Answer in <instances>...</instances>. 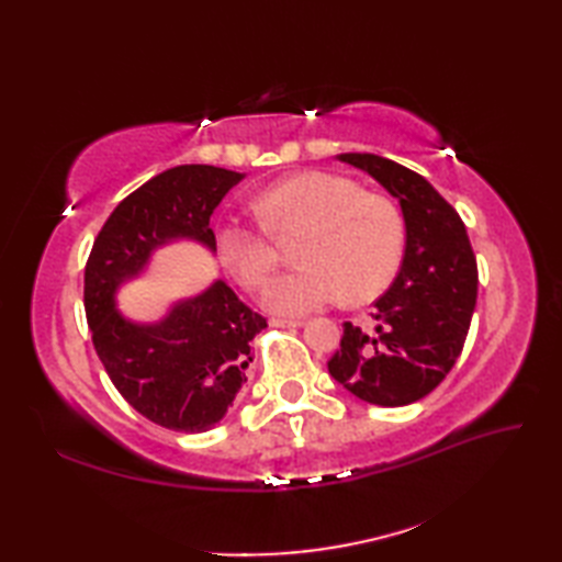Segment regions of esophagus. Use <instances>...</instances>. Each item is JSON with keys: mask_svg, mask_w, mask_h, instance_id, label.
Wrapping results in <instances>:
<instances>
[{"mask_svg": "<svg viewBox=\"0 0 562 562\" xmlns=\"http://www.w3.org/2000/svg\"><path fill=\"white\" fill-rule=\"evenodd\" d=\"M270 326H274V328H302L304 321H296V318H272Z\"/></svg>", "mask_w": 562, "mask_h": 562, "instance_id": "1", "label": "esophagus"}]
</instances>
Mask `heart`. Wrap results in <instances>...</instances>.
Returning a JSON list of instances; mask_svg holds the SVG:
<instances>
[{"label":"heart","mask_w":562,"mask_h":562,"mask_svg":"<svg viewBox=\"0 0 562 562\" xmlns=\"http://www.w3.org/2000/svg\"><path fill=\"white\" fill-rule=\"evenodd\" d=\"M254 207L272 234L304 229L296 258L306 266L270 284L266 304L280 316H302L345 294L369 302L396 278L405 226L391 200L360 193L352 181L326 171L294 173L262 190ZM214 250L241 288L258 292L278 262L272 236L238 220L214 229Z\"/></svg>","instance_id":"obj_1"}]
</instances>
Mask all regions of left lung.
I'll use <instances>...</instances> for the list:
<instances>
[{
    "instance_id": "8db88e82",
    "label": "left lung",
    "mask_w": 562,
    "mask_h": 562,
    "mask_svg": "<svg viewBox=\"0 0 562 562\" xmlns=\"http://www.w3.org/2000/svg\"><path fill=\"white\" fill-rule=\"evenodd\" d=\"M369 173L398 200L403 262L367 326L342 324L330 376L355 398L398 408L427 396L457 364L479 294V268L465 226L432 183L376 154L336 157Z\"/></svg>"
}]
</instances>
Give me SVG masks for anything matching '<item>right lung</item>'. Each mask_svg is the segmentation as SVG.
Listing matches in <instances>:
<instances>
[{
	"label": "right lung",
	"instance_id": "right-lung-1",
	"mask_svg": "<svg viewBox=\"0 0 562 562\" xmlns=\"http://www.w3.org/2000/svg\"><path fill=\"white\" fill-rule=\"evenodd\" d=\"M244 178L207 164L149 178L105 220L83 270V308L105 372L137 413L176 432H207L226 415L266 318L220 278L169 302L157 321L130 318L117 308V292L145 278L157 250L171 244L217 254L210 217Z\"/></svg>",
	"mask_w": 562,
	"mask_h": 562
}]
</instances>
